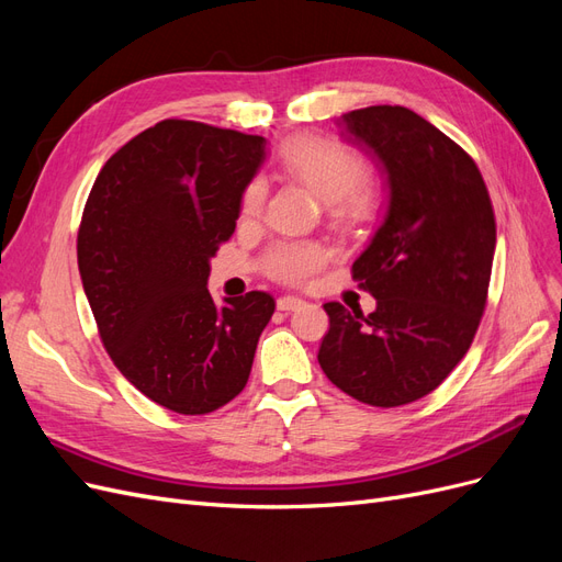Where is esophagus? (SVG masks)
Instances as JSON below:
<instances>
[{
    "instance_id": "34e87169",
    "label": "esophagus",
    "mask_w": 562,
    "mask_h": 562,
    "mask_svg": "<svg viewBox=\"0 0 562 562\" xmlns=\"http://www.w3.org/2000/svg\"><path fill=\"white\" fill-rule=\"evenodd\" d=\"M304 302L302 297H297V295H283V297H279L277 300V307L281 310V312H295V310H300V307H304Z\"/></svg>"
}]
</instances>
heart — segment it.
Masks as SVG:
<instances>
[{
	"mask_svg": "<svg viewBox=\"0 0 562 562\" xmlns=\"http://www.w3.org/2000/svg\"><path fill=\"white\" fill-rule=\"evenodd\" d=\"M281 164L293 178L333 206V213L347 223L363 220L370 213L372 199L361 190L368 178V166L359 151L335 140L304 138L283 151ZM267 196L262 178H252L241 199L246 217L258 215ZM326 260V252L314 244H281L265 258V269L271 279L283 283H302Z\"/></svg>",
	"mask_w": 562,
	"mask_h": 562,
	"instance_id": "heart-1",
	"label": "heart"
}]
</instances>
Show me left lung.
Returning a JSON list of instances; mask_svg holds the SVG:
<instances>
[{"mask_svg":"<svg viewBox=\"0 0 562 562\" xmlns=\"http://www.w3.org/2000/svg\"><path fill=\"white\" fill-rule=\"evenodd\" d=\"M339 128L380 161L389 201L351 267L378 307L363 316L323 304L330 328L318 363L351 398L396 407L431 394L469 351L487 300L495 213L479 166L413 110H353Z\"/></svg>","mask_w":562,"mask_h":562,"instance_id":"1","label":"left lung"}]
</instances>
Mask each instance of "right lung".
<instances>
[{"label": "right lung", "mask_w": 562, "mask_h": 562, "mask_svg": "<svg viewBox=\"0 0 562 562\" xmlns=\"http://www.w3.org/2000/svg\"><path fill=\"white\" fill-rule=\"evenodd\" d=\"M265 145L164 119L108 159L81 215L77 262L100 339L135 389L180 415L241 394L277 307L262 291L215 307L206 288Z\"/></svg>", "instance_id": "right-lung-1"}]
</instances>
